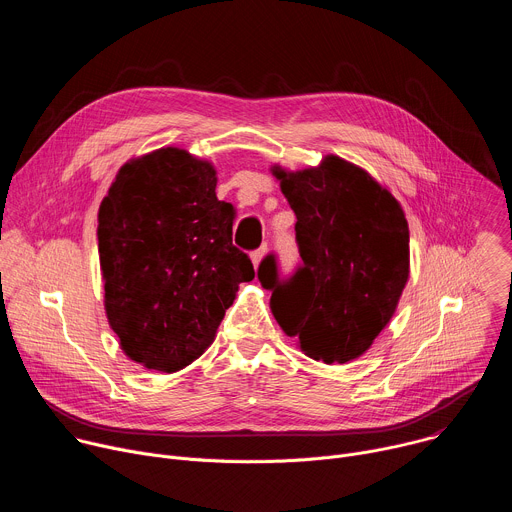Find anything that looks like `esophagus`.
<instances>
[{
    "label": "esophagus",
    "instance_id": "esophagus-1",
    "mask_svg": "<svg viewBox=\"0 0 512 512\" xmlns=\"http://www.w3.org/2000/svg\"><path fill=\"white\" fill-rule=\"evenodd\" d=\"M267 253V245H263L261 249H257V251H253L251 253V261H253V265L255 267H259V263H261V259H263V255Z\"/></svg>",
    "mask_w": 512,
    "mask_h": 512
}]
</instances>
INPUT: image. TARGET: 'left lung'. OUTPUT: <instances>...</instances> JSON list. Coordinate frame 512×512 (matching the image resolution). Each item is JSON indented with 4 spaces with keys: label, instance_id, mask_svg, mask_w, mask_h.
<instances>
[{
    "label": "left lung",
    "instance_id": "1",
    "mask_svg": "<svg viewBox=\"0 0 512 512\" xmlns=\"http://www.w3.org/2000/svg\"><path fill=\"white\" fill-rule=\"evenodd\" d=\"M291 210L302 265L287 283L275 255L257 277L287 336L326 364L367 352L389 324L409 277V229L399 202L358 166L328 156L318 168H273Z\"/></svg>",
    "mask_w": 512,
    "mask_h": 512
}]
</instances>
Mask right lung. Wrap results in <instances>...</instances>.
Returning a JSON list of instances; mask_svg holds the SVG:
<instances>
[{
    "mask_svg": "<svg viewBox=\"0 0 512 512\" xmlns=\"http://www.w3.org/2000/svg\"><path fill=\"white\" fill-rule=\"evenodd\" d=\"M216 172L178 148L127 162L99 208L105 312L123 352L176 373L214 340L239 283L255 277L233 245V204Z\"/></svg>",
    "mask_w": 512,
    "mask_h": 512,
    "instance_id": "right-lung-1",
    "label": "right lung"
}]
</instances>
